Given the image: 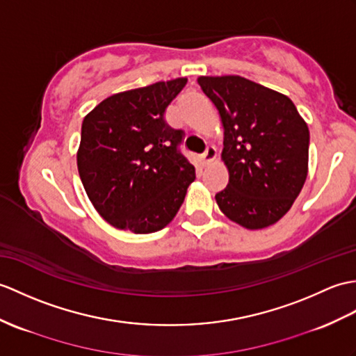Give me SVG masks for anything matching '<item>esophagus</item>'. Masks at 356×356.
Here are the masks:
<instances>
[{"mask_svg":"<svg viewBox=\"0 0 356 356\" xmlns=\"http://www.w3.org/2000/svg\"><path fill=\"white\" fill-rule=\"evenodd\" d=\"M216 158H217L216 147H213V145H208V148H206V152L202 154V163H203V165H209Z\"/></svg>","mask_w":356,"mask_h":356,"instance_id":"1","label":"esophagus"}]
</instances>
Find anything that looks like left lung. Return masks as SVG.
Instances as JSON below:
<instances>
[{
	"mask_svg": "<svg viewBox=\"0 0 356 356\" xmlns=\"http://www.w3.org/2000/svg\"><path fill=\"white\" fill-rule=\"evenodd\" d=\"M220 113L227 186L220 211L245 229H264L291 209L308 176L309 130L286 95L239 76L197 79Z\"/></svg>",
	"mask_w": 356,
	"mask_h": 356,
	"instance_id": "8db88e82",
	"label": "left lung"
}]
</instances>
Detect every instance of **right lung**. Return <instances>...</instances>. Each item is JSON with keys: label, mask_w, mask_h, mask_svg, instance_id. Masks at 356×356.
<instances>
[{"label": "right lung", "mask_w": 356, "mask_h": 356, "mask_svg": "<svg viewBox=\"0 0 356 356\" xmlns=\"http://www.w3.org/2000/svg\"><path fill=\"white\" fill-rule=\"evenodd\" d=\"M188 79L107 97L81 124L77 168L90 203L121 230L158 232L176 217L195 179L177 145L184 131L163 120Z\"/></svg>", "instance_id": "1"}]
</instances>
